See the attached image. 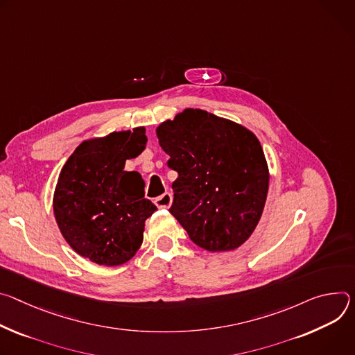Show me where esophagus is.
Listing matches in <instances>:
<instances>
[{
	"label": "esophagus",
	"mask_w": 355,
	"mask_h": 355,
	"mask_svg": "<svg viewBox=\"0 0 355 355\" xmlns=\"http://www.w3.org/2000/svg\"><path fill=\"white\" fill-rule=\"evenodd\" d=\"M172 194L168 191V193H164L162 196H159V198L155 199V205L159 207V209H169L171 205H172Z\"/></svg>",
	"instance_id": "1"
}]
</instances>
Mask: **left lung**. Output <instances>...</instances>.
<instances>
[{"mask_svg": "<svg viewBox=\"0 0 355 355\" xmlns=\"http://www.w3.org/2000/svg\"><path fill=\"white\" fill-rule=\"evenodd\" d=\"M178 172L171 214L190 240L210 252L232 251L262 216L269 169L252 131L199 108H186L156 128Z\"/></svg>", "mask_w": 355, "mask_h": 355, "instance_id": "1", "label": "left lung"}]
</instances>
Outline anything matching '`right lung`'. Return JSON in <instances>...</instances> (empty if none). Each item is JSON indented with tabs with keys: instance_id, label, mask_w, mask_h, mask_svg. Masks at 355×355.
Listing matches in <instances>:
<instances>
[{
	"instance_id": "obj_1",
	"label": "right lung",
	"mask_w": 355,
	"mask_h": 355,
	"mask_svg": "<svg viewBox=\"0 0 355 355\" xmlns=\"http://www.w3.org/2000/svg\"><path fill=\"white\" fill-rule=\"evenodd\" d=\"M145 127L83 141L63 165L53 193V213L66 243L92 262L130 261L144 240L145 220L156 206L145 182L125 162L146 146Z\"/></svg>"
}]
</instances>
